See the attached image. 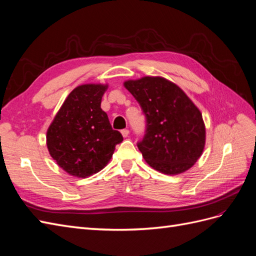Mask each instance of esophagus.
Masks as SVG:
<instances>
[{"label": "esophagus", "instance_id": "1", "mask_svg": "<svg viewBox=\"0 0 256 256\" xmlns=\"http://www.w3.org/2000/svg\"><path fill=\"white\" fill-rule=\"evenodd\" d=\"M120 134H122V136L124 138H127V136H129V130H128V129H122V130L120 131Z\"/></svg>", "mask_w": 256, "mask_h": 256}]
</instances>
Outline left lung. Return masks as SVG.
Segmentation results:
<instances>
[{"label": "left lung", "instance_id": "obj_1", "mask_svg": "<svg viewBox=\"0 0 256 256\" xmlns=\"http://www.w3.org/2000/svg\"><path fill=\"white\" fill-rule=\"evenodd\" d=\"M146 118L138 147L157 171L175 175L189 170L205 146L202 113L184 90L161 76H144L124 83Z\"/></svg>", "mask_w": 256, "mask_h": 256}]
</instances>
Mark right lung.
Segmentation results:
<instances>
[{
    "label": "right lung",
    "mask_w": 256,
    "mask_h": 256,
    "mask_svg": "<svg viewBox=\"0 0 256 256\" xmlns=\"http://www.w3.org/2000/svg\"><path fill=\"white\" fill-rule=\"evenodd\" d=\"M108 85L84 84L68 95L47 131L51 157L68 174L85 178L112 158L122 136L100 104Z\"/></svg>",
    "instance_id": "1"
}]
</instances>
